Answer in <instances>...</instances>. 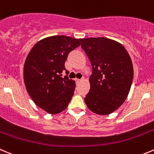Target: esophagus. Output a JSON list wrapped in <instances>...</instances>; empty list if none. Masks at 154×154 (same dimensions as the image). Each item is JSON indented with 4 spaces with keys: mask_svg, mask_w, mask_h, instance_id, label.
<instances>
[{
    "mask_svg": "<svg viewBox=\"0 0 154 154\" xmlns=\"http://www.w3.org/2000/svg\"><path fill=\"white\" fill-rule=\"evenodd\" d=\"M83 80V79H75V80H76V83H77V84H79V83H80V82H81V80Z\"/></svg>",
    "mask_w": 154,
    "mask_h": 154,
    "instance_id": "34e87169",
    "label": "esophagus"
}]
</instances>
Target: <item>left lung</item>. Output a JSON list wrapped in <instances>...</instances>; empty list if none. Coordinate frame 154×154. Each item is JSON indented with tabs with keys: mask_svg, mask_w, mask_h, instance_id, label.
Segmentation results:
<instances>
[{
	"mask_svg": "<svg viewBox=\"0 0 154 154\" xmlns=\"http://www.w3.org/2000/svg\"><path fill=\"white\" fill-rule=\"evenodd\" d=\"M91 62L90 90L84 98L93 112L111 114L125 101L134 76L130 55L122 45L107 38H81Z\"/></svg>",
	"mask_w": 154,
	"mask_h": 154,
	"instance_id": "obj_1",
	"label": "left lung"
}]
</instances>
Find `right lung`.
<instances>
[{"instance_id":"add662e5","label":"right lung","mask_w":154,"mask_h":154,"mask_svg":"<svg viewBox=\"0 0 154 154\" xmlns=\"http://www.w3.org/2000/svg\"><path fill=\"white\" fill-rule=\"evenodd\" d=\"M80 39L65 35H54L36 43L24 64L26 88L34 103L49 114L64 111L74 95L75 81L62 71L67 55L80 46Z\"/></svg>"}]
</instances>
